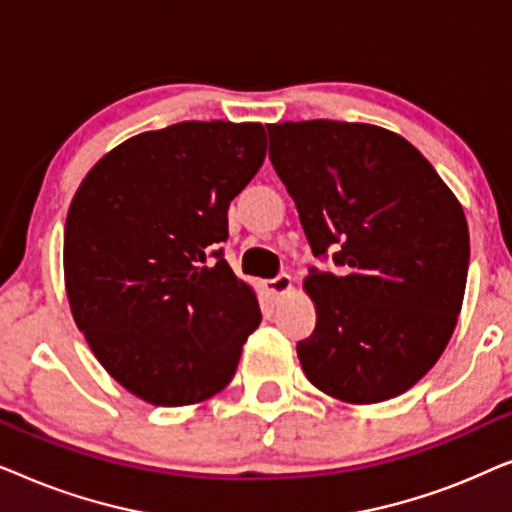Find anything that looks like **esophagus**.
I'll list each match as a JSON object with an SVG mask.
<instances>
[{"label":"esophagus","instance_id":"esophagus-1","mask_svg":"<svg viewBox=\"0 0 512 512\" xmlns=\"http://www.w3.org/2000/svg\"><path fill=\"white\" fill-rule=\"evenodd\" d=\"M291 286H293V282L289 275H277L265 282V291H268L272 298H279V296H284V293H289Z\"/></svg>","mask_w":512,"mask_h":512}]
</instances>
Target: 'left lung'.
I'll use <instances>...</instances> for the list:
<instances>
[{
    "mask_svg": "<svg viewBox=\"0 0 512 512\" xmlns=\"http://www.w3.org/2000/svg\"><path fill=\"white\" fill-rule=\"evenodd\" d=\"M270 163L296 202L312 254L317 326L298 342L307 380L345 403L408 391L452 338L468 275V223L433 165L368 123L268 125Z\"/></svg>",
    "mask_w": 512,
    "mask_h": 512,
    "instance_id": "obj_1",
    "label": "left lung"
}]
</instances>
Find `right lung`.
Returning a JSON list of instances; mask_svg holds the SVG:
<instances>
[{
    "instance_id": "obj_1",
    "label": "right lung",
    "mask_w": 512,
    "mask_h": 512,
    "mask_svg": "<svg viewBox=\"0 0 512 512\" xmlns=\"http://www.w3.org/2000/svg\"><path fill=\"white\" fill-rule=\"evenodd\" d=\"M265 158L261 123L184 121L109 151L65 226V284L79 331L130 394L191 405L233 380L261 324L223 258L230 200Z\"/></svg>"
}]
</instances>
